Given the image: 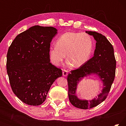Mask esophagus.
I'll return each mask as SVG.
<instances>
[{
  "label": "esophagus",
  "instance_id": "34e87169",
  "mask_svg": "<svg viewBox=\"0 0 126 126\" xmlns=\"http://www.w3.org/2000/svg\"><path fill=\"white\" fill-rule=\"evenodd\" d=\"M68 75V71L66 70H64L63 71V76L64 77H66Z\"/></svg>",
  "mask_w": 126,
  "mask_h": 126
}]
</instances>
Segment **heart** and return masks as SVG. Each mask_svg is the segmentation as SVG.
<instances>
[{
	"label": "heart",
	"instance_id": "b5f03b06",
	"mask_svg": "<svg viewBox=\"0 0 126 126\" xmlns=\"http://www.w3.org/2000/svg\"><path fill=\"white\" fill-rule=\"evenodd\" d=\"M93 49V41L86 33L67 32L57 41V46L50 47L49 55L52 63L59 65L67 54V61L72 67L78 68L88 60Z\"/></svg>",
	"mask_w": 126,
	"mask_h": 126
}]
</instances>
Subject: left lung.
I'll return each mask as SVG.
<instances>
[{"label": "left lung", "instance_id": "left-lung-1", "mask_svg": "<svg viewBox=\"0 0 126 126\" xmlns=\"http://www.w3.org/2000/svg\"><path fill=\"white\" fill-rule=\"evenodd\" d=\"M86 32L93 35L97 42L94 56L78 69L72 70L67 76L69 101L74 107L83 110L94 107L106 99L114 79L116 67L113 47L105 36L96 32ZM92 73L97 74L103 81L105 87L102 93L91 101L78 99L75 91L79 80Z\"/></svg>", "mask_w": 126, "mask_h": 126}]
</instances>
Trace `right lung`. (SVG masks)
<instances>
[{
  "mask_svg": "<svg viewBox=\"0 0 126 126\" xmlns=\"http://www.w3.org/2000/svg\"><path fill=\"white\" fill-rule=\"evenodd\" d=\"M57 33L52 27L35 25L20 33L7 53V69L13 92L24 103L39 106L62 69L50 62V42Z\"/></svg>",
  "mask_w": 126,
  "mask_h": 126,
  "instance_id": "add662e5",
  "label": "right lung"
}]
</instances>
